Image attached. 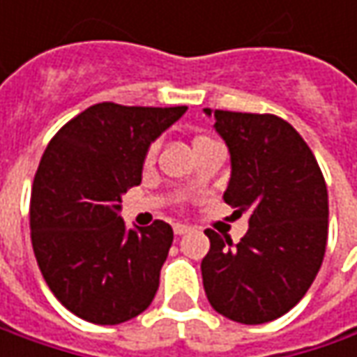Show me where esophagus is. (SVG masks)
<instances>
[{
    "label": "esophagus",
    "mask_w": 357,
    "mask_h": 357,
    "mask_svg": "<svg viewBox=\"0 0 357 357\" xmlns=\"http://www.w3.org/2000/svg\"><path fill=\"white\" fill-rule=\"evenodd\" d=\"M172 230H174V234H176V236H185V234H188L192 228L186 227V225H174V227H172Z\"/></svg>",
    "instance_id": "obj_1"
}]
</instances>
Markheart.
Segmentation results:
<instances>
[{
	"label": "heart",
	"mask_w": 357,
	"mask_h": 357,
	"mask_svg": "<svg viewBox=\"0 0 357 357\" xmlns=\"http://www.w3.org/2000/svg\"><path fill=\"white\" fill-rule=\"evenodd\" d=\"M208 141H213V139H208V137H197V139H195V143H192V146H197V144L200 143H208ZM157 149H158V143L149 144V149H146V153H144V165H151V162L155 160Z\"/></svg>",
	"instance_id": "obj_1"
}]
</instances>
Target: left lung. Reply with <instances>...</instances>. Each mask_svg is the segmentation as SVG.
Masks as SVG:
<instances>
[{"label": "left lung", "instance_id": "8db88e82", "mask_svg": "<svg viewBox=\"0 0 357 357\" xmlns=\"http://www.w3.org/2000/svg\"><path fill=\"white\" fill-rule=\"evenodd\" d=\"M230 151L225 202L248 213L238 244L206 228L204 292L218 314L240 324L272 322L304 298L328 242V188L300 132L276 115L211 111Z\"/></svg>", "mask_w": 357, "mask_h": 357}]
</instances>
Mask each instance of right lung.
Listing matches in <instances>:
<instances>
[{"label":"right lung","mask_w":357,"mask_h":357,"mask_svg":"<svg viewBox=\"0 0 357 357\" xmlns=\"http://www.w3.org/2000/svg\"><path fill=\"white\" fill-rule=\"evenodd\" d=\"M186 107L97 103L65 123L37 167L29 204L35 258L49 290L75 316L115 326L158 290L171 225L127 228L121 197L141 185L149 144Z\"/></svg>","instance_id":"right-lung-1"}]
</instances>
